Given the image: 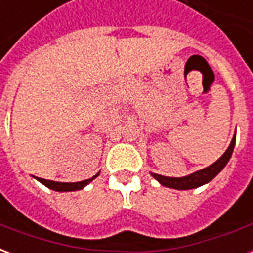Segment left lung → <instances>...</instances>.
<instances>
[{
	"mask_svg": "<svg viewBox=\"0 0 253 253\" xmlns=\"http://www.w3.org/2000/svg\"><path fill=\"white\" fill-rule=\"evenodd\" d=\"M234 145H236V134L232 138L230 145L225 150V153L215 163H212L211 165H209V167L203 168V169L196 170L194 173H190V175L183 176V177H168V176L157 175V173H153V172H150V175L153 176L161 186L168 187V188H173V190H192V188H198V187L207 184L209 181H211L225 168V165L228 164V161L232 157Z\"/></svg>",
	"mask_w": 253,
	"mask_h": 253,
	"instance_id": "1",
	"label": "left lung"
}]
</instances>
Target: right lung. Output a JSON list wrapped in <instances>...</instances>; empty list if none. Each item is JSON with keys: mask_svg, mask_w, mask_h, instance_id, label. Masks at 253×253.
<instances>
[{"mask_svg": "<svg viewBox=\"0 0 253 253\" xmlns=\"http://www.w3.org/2000/svg\"><path fill=\"white\" fill-rule=\"evenodd\" d=\"M100 175V172L97 175H94L93 177L90 179H86V180L77 181V183H61V181H52V180H46V179H42V177H35L36 180L41 181L42 184H44L46 187H48L50 190L58 191V192H70V191H78L83 190L84 187H86L92 180H94L97 176Z\"/></svg>", "mask_w": 253, "mask_h": 253, "instance_id": "1", "label": "right lung"}]
</instances>
